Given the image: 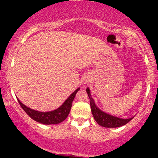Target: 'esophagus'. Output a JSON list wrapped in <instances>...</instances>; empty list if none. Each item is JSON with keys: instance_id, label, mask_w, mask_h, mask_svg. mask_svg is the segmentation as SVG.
Segmentation results:
<instances>
[{"instance_id": "esophagus-1", "label": "esophagus", "mask_w": 158, "mask_h": 158, "mask_svg": "<svg viewBox=\"0 0 158 158\" xmlns=\"http://www.w3.org/2000/svg\"><path fill=\"white\" fill-rule=\"evenodd\" d=\"M90 81V79L88 77H85L84 78V79H83V82H84V84H88Z\"/></svg>"}]
</instances>
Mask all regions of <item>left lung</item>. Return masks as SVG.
<instances>
[{"label": "left lung", "instance_id": "1", "mask_svg": "<svg viewBox=\"0 0 158 158\" xmlns=\"http://www.w3.org/2000/svg\"><path fill=\"white\" fill-rule=\"evenodd\" d=\"M86 91L88 93V97H89L91 112L94 117V119L101 126L106 127V128H117V127L124 126V125L127 124L129 121H131L133 119V117L130 119L118 118V117L109 115V114L102 111L96 106L93 98L91 97V95H90L89 88H87Z\"/></svg>", "mask_w": 158, "mask_h": 158}]
</instances>
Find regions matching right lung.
Returning <instances> with one entry per match:
<instances>
[{"label":"right lung","instance_id":"1","mask_svg":"<svg viewBox=\"0 0 158 158\" xmlns=\"http://www.w3.org/2000/svg\"><path fill=\"white\" fill-rule=\"evenodd\" d=\"M80 88H78L73 92L68 99L63 103V105L61 107H59L58 109L49 112H40L37 110H34L30 108H27L26 106L22 104L20 101H19L20 106L23 108V110L27 114V115L30 116L33 120L39 122L40 123L45 125H53V124H59L64 121L65 119L68 117L69 113H70V108L72 106V102H73L74 98L78 90H79Z\"/></svg>","mask_w":158,"mask_h":158}]
</instances>
